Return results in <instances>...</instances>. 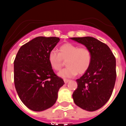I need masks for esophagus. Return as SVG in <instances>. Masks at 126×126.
Segmentation results:
<instances>
[{"instance_id": "obj_1", "label": "esophagus", "mask_w": 126, "mask_h": 126, "mask_svg": "<svg viewBox=\"0 0 126 126\" xmlns=\"http://www.w3.org/2000/svg\"><path fill=\"white\" fill-rule=\"evenodd\" d=\"M68 82H69V80H68V79H64V83H67Z\"/></svg>"}]
</instances>
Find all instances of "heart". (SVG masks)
Segmentation results:
<instances>
[{
	"mask_svg": "<svg viewBox=\"0 0 126 126\" xmlns=\"http://www.w3.org/2000/svg\"><path fill=\"white\" fill-rule=\"evenodd\" d=\"M92 56L88 49L79 47L72 43H65L59 48V53L52 50L48 54V62L50 67L55 71L60 70L63 61H66L68 67L58 73L59 77L71 78L79 73L87 72L91 65Z\"/></svg>",
	"mask_w": 126,
	"mask_h": 126,
	"instance_id": "b5f03b06",
	"label": "heart"
}]
</instances>
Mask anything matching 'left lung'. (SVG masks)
Masks as SVG:
<instances>
[{
	"label": "left lung",
	"instance_id": "8db88e82",
	"mask_svg": "<svg viewBox=\"0 0 126 126\" xmlns=\"http://www.w3.org/2000/svg\"><path fill=\"white\" fill-rule=\"evenodd\" d=\"M70 39L84 45L92 56L89 69L76 80L74 102L83 110L96 111L107 102L112 94L116 77V59L109 47L94 38Z\"/></svg>",
	"mask_w": 126,
	"mask_h": 126
}]
</instances>
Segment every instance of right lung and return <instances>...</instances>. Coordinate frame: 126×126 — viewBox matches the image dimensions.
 Wrapping results in <instances>:
<instances>
[{
	"mask_svg": "<svg viewBox=\"0 0 126 126\" xmlns=\"http://www.w3.org/2000/svg\"><path fill=\"white\" fill-rule=\"evenodd\" d=\"M60 38L38 36L21 47L14 62L16 91L24 105L35 111L49 109L56 102L64 81L57 76L48 54Z\"/></svg>",
	"mask_w": 126,
	"mask_h": 126,
	"instance_id": "right-lung-1",
	"label": "right lung"
}]
</instances>
